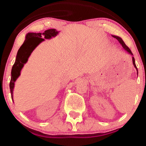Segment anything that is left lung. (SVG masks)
I'll return each instance as SVG.
<instances>
[{
    "mask_svg": "<svg viewBox=\"0 0 146 146\" xmlns=\"http://www.w3.org/2000/svg\"><path fill=\"white\" fill-rule=\"evenodd\" d=\"M112 36H113L114 38H115L116 39H117L118 41L119 42V43L121 44L122 45V46H123V48H124V49H125L126 51L128 53H129V54H131V55H133V54H132V53H131V50L129 49V48L128 47V46L126 45V44H125V42H123V40L121 39V38H120L119 36H115V35H112ZM132 61H133V66H134V67L135 68V69H136V70H137V74H138V71H137V67H136V65H135V59H134V57H132Z\"/></svg>",
    "mask_w": 146,
    "mask_h": 146,
    "instance_id": "left-lung-1",
    "label": "left lung"
}]
</instances>
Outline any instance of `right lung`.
I'll list each match as a JSON object with an SVG mask.
<instances>
[{"label": "right lung", "mask_w": 146, "mask_h": 146, "mask_svg": "<svg viewBox=\"0 0 146 146\" xmlns=\"http://www.w3.org/2000/svg\"><path fill=\"white\" fill-rule=\"evenodd\" d=\"M59 32L55 29H48L44 33H29L25 36V40L19 48L16 57V60L13 66L11 71V79L10 81V90H11V98L13 99V89L15 82L17 78L20 76L21 71L23 66L28 61L29 56L33 51L38 44H40L44 39H50V38L57 36Z\"/></svg>", "instance_id": "right-lung-1"}]
</instances>
